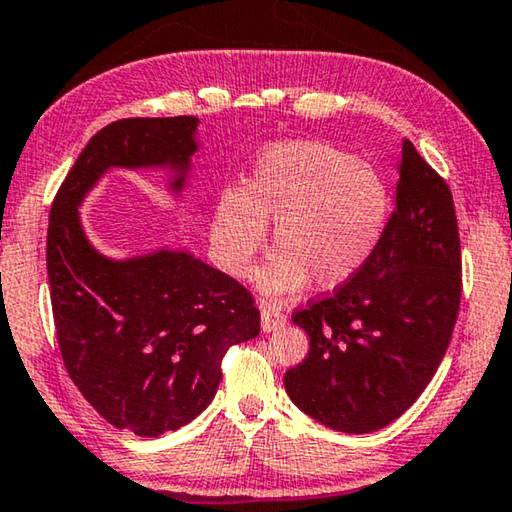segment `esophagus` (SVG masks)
<instances>
[{"label": "esophagus", "instance_id": "obj_1", "mask_svg": "<svg viewBox=\"0 0 512 512\" xmlns=\"http://www.w3.org/2000/svg\"><path fill=\"white\" fill-rule=\"evenodd\" d=\"M286 325V316H283L281 306L272 304V302H263L261 304V329L263 332H274Z\"/></svg>", "mask_w": 512, "mask_h": 512}]
</instances>
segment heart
I'll use <instances>...</instances> for the list:
<instances>
[{
    "label": "heart",
    "instance_id": "obj_1",
    "mask_svg": "<svg viewBox=\"0 0 512 512\" xmlns=\"http://www.w3.org/2000/svg\"><path fill=\"white\" fill-rule=\"evenodd\" d=\"M391 196L371 164L325 141H288L258 155L249 187L217 203L212 245L233 277L249 270L272 224V251L256 272L267 297L336 288L368 263L387 229Z\"/></svg>",
    "mask_w": 512,
    "mask_h": 512
}]
</instances>
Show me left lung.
I'll return each instance as SVG.
<instances>
[{"instance_id":"8db88e82","label":"left lung","mask_w":512,"mask_h":512,"mask_svg":"<svg viewBox=\"0 0 512 512\" xmlns=\"http://www.w3.org/2000/svg\"><path fill=\"white\" fill-rule=\"evenodd\" d=\"M398 176L396 206L368 263L293 316L311 348L283 387L304 414L350 435L389 426L421 396L460 309L451 190L410 139Z\"/></svg>"}]
</instances>
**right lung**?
Returning <instances> with one entry per match:
<instances>
[{
  "label": "right lung",
  "mask_w": 512,
  "mask_h": 512,
  "mask_svg": "<svg viewBox=\"0 0 512 512\" xmlns=\"http://www.w3.org/2000/svg\"><path fill=\"white\" fill-rule=\"evenodd\" d=\"M199 119H123L93 135L59 187L47 226V277L66 371L102 419L160 437L215 398L222 357L261 332L254 300L192 251L112 258L93 247L80 206L112 169H157L180 201Z\"/></svg>",
  "instance_id": "add662e5"
}]
</instances>
